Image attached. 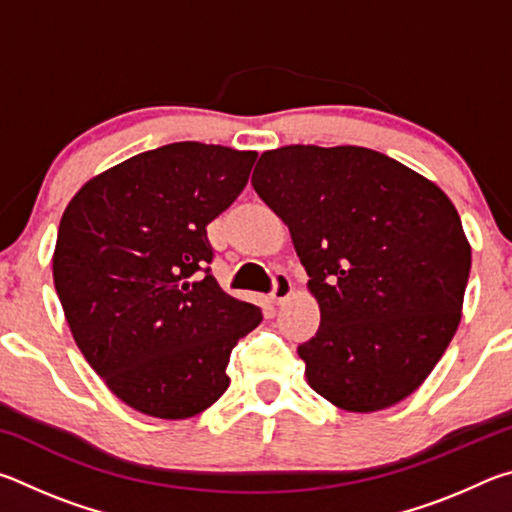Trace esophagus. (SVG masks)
I'll return each mask as SVG.
<instances>
[{
	"label": "esophagus",
	"mask_w": 512,
	"mask_h": 512,
	"mask_svg": "<svg viewBox=\"0 0 512 512\" xmlns=\"http://www.w3.org/2000/svg\"><path fill=\"white\" fill-rule=\"evenodd\" d=\"M291 291H293L291 277L287 273H277L275 280H273V291H271L273 302H277V305H280V302H284V300L291 296Z\"/></svg>",
	"instance_id": "34e87169"
}]
</instances>
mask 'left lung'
Here are the masks:
<instances>
[{"mask_svg": "<svg viewBox=\"0 0 512 512\" xmlns=\"http://www.w3.org/2000/svg\"><path fill=\"white\" fill-rule=\"evenodd\" d=\"M253 187L289 225L320 307L298 345L309 386L343 411L409 397L461 323L472 248L438 185L363 146H282Z\"/></svg>", "mask_w": 512, "mask_h": 512, "instance_id": "obj_1", "label": "left lung"}]
</instances>
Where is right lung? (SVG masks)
Instances as JSON below:
<instances>
[{"label": "right lung", "instance_id": "right-lung-1", "mask_svg": "<svg viewBox=\"0 0 512 512\" xmlns=\"http://www.w3.org/2000/svg\"><path fill=\"white\" fill-rule=\"evenodd\" d=\"M255 151L176 142L99 173L69 201L54 284L83 357L121 402L185 420L225 393L262 311L210 273L207 225L244 192Z\"/></svg>", "mask_w": 512, "mask_h": 512}]
</instances>
